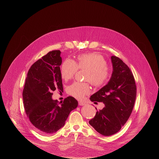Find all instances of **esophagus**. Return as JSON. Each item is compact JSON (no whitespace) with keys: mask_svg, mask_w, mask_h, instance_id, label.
Masks as SVG:
<instances>
[{"mask_svg":"<svg viewBox=\"0 0 159 159\" xmlns=\"http://www.w3.org/2000/svg\"><path fill=\"white\" fill-rule=\"evenodd\" d=\"M85 104H85L84 102H82V101H79V106H84V105H85Z\"/></svg>","mask_w":159,"mask_h":159,"instance_id":"34e87169","label":"esophagus"}]
</instances>
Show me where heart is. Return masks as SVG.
Returning <instances> with one entry per match:
<instances>
[{"instance_id":"obj_1","label":"heart","mask_w":159,"mask_h":159,"mask_svg":"<svg viewBox=\"0 0 159 159\" xmlns=\"http://www.w3.org/2000/svg\"><path fill=\"white\" fill-rule=\"evenodd\" d=\"M89 70L85 80L90 82L96 87H101L109 80L110 74L107 69V63L102 56L96 53L82 54L78 57L77 63L71 59H67L62 63L61 74L65 80L72 79L77 68ZM68 95L78 99L83 98L90 93V88L87 83L75 82L67 88Z\"/></svg>"}]
</instances>
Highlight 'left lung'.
I'll return each instance as SVG.
<instances>
[{"label":"left lung","mask_w":159,"mask_h":159,"mask_svg":"<svg viewBox=\"0 0 159 159\" xmlns=\"http://www.w3.org/2000/svg\"><path fill=\"white\" fill-rule=\"evenodd\" d=\"M113 71L107 84L91 95L92 102H102L89 124L100 134L109 136L118 132L132 113L136 96L135 79L128 66L119 58L111 56Z\"/></svg>","instance_id":"obj_1"}]
</instances>
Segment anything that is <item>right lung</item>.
I'll use <instances>...</instances> for the list:
<instances>
[{
	"label": "right lung",
	"mask_w": 159,
	"mask_h": 159,
	"mask_svg": "<svg viewBox=\"0 0 159 159\" xmlns=\"http://www.w3.org/2000/svg\"><path fill=\"white\" fill-rule=\"evenodd\" d=\"M61 51H52L35 62L27 73L23 91L24 107L27 117L40 133L49 135L62 128L70 113L78 106L73 97L57 103L52 92L63 91L60 66Z\"/></svg>",
	"instance_id": "right-lung-1"
}]
</instances>
